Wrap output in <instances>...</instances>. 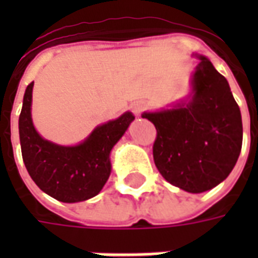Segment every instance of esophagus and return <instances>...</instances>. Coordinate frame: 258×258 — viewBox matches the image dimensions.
<instances>
[{"instance_id":"34e87169","label":"esophagus","mask_w":258,"mask_h":258,"mask_svg":"<svg viewBox=\"0 0 258 258\" xmlns=\"http://www.w3.org/2000/svg\"><path fill=\"white\" fill-rule=\"evenodd\" d=\"M131 109H133V112L135 114H141V113L145 112L146 109H148V103L145 101H137L131 105Z\"/></svg>"}]
</instances>
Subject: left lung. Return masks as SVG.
Masks as SVG:
<instances>
[{"mask_svg": "<svg viewBox=\"0 0 258 258\" xmlns=\"http://www.w3.org/2000/svg\"><path fill=\"white\" fill-rule=\"evenodd\" d=\"M186 105L144 113L156 127L153 160L174 186L200 194L222 182L242 149V116L227 79L200 56Z\"/></svg>", "mask_w": 258, "mask_h": 258, "instance_id": "left-lung-1", "label": "left lung"}]
</instances>
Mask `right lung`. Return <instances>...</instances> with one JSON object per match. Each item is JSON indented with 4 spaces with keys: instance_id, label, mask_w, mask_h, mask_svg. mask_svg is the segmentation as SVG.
<instances>
[{
    "instance_id": "add662e5",
    "label": "right lung",
    "mask_w": 258,
    "mask_h": 258,
    "mask_svg": "<svg viewBox=\"0 0 258 258\" xmlns=\"http://www.w3.org/2000/svg\"><path fill=\"white\" fill-rule=\"evenodd\" d=\"M27 85L19 116V137L23 162L37 186L53 199L76 203L101 192L110 175V151L134 116L124 113L116 120L96 127L77 146H60L41 138L31 121V92Z\"/></svg>"
}]
</instances>
